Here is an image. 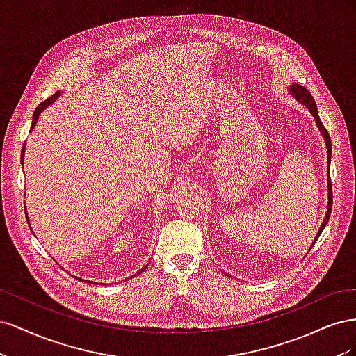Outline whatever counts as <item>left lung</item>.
<instances>
[{"label":"left lung","mask_w":356,"mask_h":356,"mask_svg":"<svg viewBox=\"0 0 356 356\" xmlns=\"http://www.w3.org/2000/svg\"><path fill=\"white\" fill-rule=\"evenodd\" d=\"M288 92H289V95L293 96V98H296V101H298L300 104H303L306 108L309 110V113L314 115V118H315V123H316V126H318V129H319V132H321V135H322V138H324V141H325V145H327V169H328V174H327V187H328V202H327V211H325V217H324V220H322V222H321V227L318 229V233H316V236H315V239H314V242H312V245H310V248L315 245V242L318 241V238H319V234L322 233V230H324V227L327 225V222H328V218H330V213H331V204H332V193H331V179H330V163H331V153H332V147H331V138H330V135H328V132H327V129L324 127V124H322V122H321V118H319V114H318V106H316V102H315V99H314V96H312L309 92H307V89H305L303 86H300V84H291L289 88H288ZM309 248V250H310Z\"/></svg>","instance_id":"obj_1"}]
</instances>
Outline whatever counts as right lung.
Wrapping results in <instances>:
<instances>
[{"label":"right lung","instance_id":"obj_1","mask_svg":"<svg viewBox=\"0 0 356 356\" xmlns=\"http://www.w3.org/2000/svg\"><path fill=\"white\" fill-rule=\"evenodd\" d=\"M59 95H60V92H58L56 95H53L51 98H49V99H47V101H44V102H41V104L37 106L35 111H34V115H32V124H31V131H32V129L35 127V124H37V120H38L40 114H41L42 111H44L49 105H51L53 102H55V101L59 98ZM24 160H25V144H24V148H22V156H20V163H22V165H24ZM26 220H28V224H29V227H31V222H29V218H28V212H26ZM31 230H32V229H31ZM147 267H148V264H145V266L141 268V270H138V272H136V275L143 273ZM136 275H132L131 277H134V276H136ZM127 279H129V277H127ZM89 282L92 284V281H89ZM93 284H96V282H93Z\"/></svg>","mask_w":356,"mask_h":356}]
</instances>
